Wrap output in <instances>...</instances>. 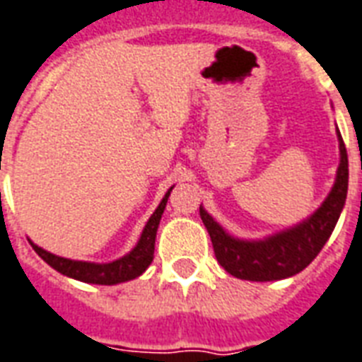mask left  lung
I'll list each match as a JSON object with an SVG mask.
<instances>
[{
	"instance_id": "1",
	"label": "left lung",
	"mask_w": 362,
	"mask_h": 362,
	"mask_svg": "<svg viewBox=\"0 0 362 362\" xmlns=\"http://www.w3.org/2000/svg\"><path fill=\"white\" fill-rule=\"evenodd\" d=\"M336 134L339 144V165L330 194L313 215L290 228L264 235L261 240H243L228 234L209 215L205 207L199 205V215L211 235L216 261L226 272L251 282H274L301 272L320 253L344 211L349 182L345 144L339 130Z\"/></svg>"
}]
</instances>
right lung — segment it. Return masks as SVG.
Here are the masks:
<instances>
[{
  "label": "right lung",
  "mask_w": 362,
  "mask_h": 362,
  "mask_svg": "<svg viewBox=\"0 0 362 362\" xmlns=\"http://www.w3.org/2000/svg\"><path fill=\"white\" fill-rule=\"evenodd\" d=\"M173 188L165 194V197L160 199L159 207L155 209L153 215L149 216V221L146 222V226L141 230L138 243L128 251L127 255L119 257V259H115L111 263H90V261L65 259V257L53 255L49 251L38 247L34 242H30L32 247L44 259L45 263L53 267L57 272H61V274H65L69 278H74V280H80V282L99 284V286H115V284L134 280V278L144 274L147 267L153 261L157 228H159L160 216H163V211L167 207L168 195H170Z\"/></svg>",
  "instance_id": "obj_1"
}]
</instances>
